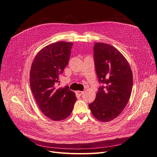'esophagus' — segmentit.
I'll return each mask as SVG.
<instances>
[{
  "label": "esophagus",
  "instance_id": "34e87169",
  "mask_svg": "<svg viewBox=\"0 0 157 157\" xmlns=\"http://www.w3.org/2000/svg\"><path fill=\"white\" fill-rule=\"evenodd\" d=\"M76 93H77V95H78V96H81V95L84 93L83 91H79V90H78V91L76 92Z\"/></svg>",
  "mask_w": 157,
  "mask_h": 157
}]
</instances>
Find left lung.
Returning <instances> with one entry per match:
<instances>
[{"label":"left lung","instance_id":"8db88e82","mask_svg":"<svg viewBox=\"0 0 157 157\" xmlns=\"http://www.w3.org/2000/svg\"><path fill=\"white\" fill-rule=\"evenodd\" d=\"M95 66L99 81L96 99L89 105L94 117L109 122L122 113L131 96L133 75L128 61L115 47L96 42L94 47Z\"/></svg>","mask_w":157,"mask_h":157}]
</instances>
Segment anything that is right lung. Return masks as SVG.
<instances>
[{"label": "right lung", "instance_id": "1", "mask_svg": "<svg viewBox=\"0 0 157 157\" xmlns=\"http://www.w3.org/2000/svg\"><path fill=\"white\" fill-rule=\"evenodd\" d=\"M73 42L59 41L38 52L30 70V86L44 115L54 121L67 118L77 100L67 86L59 88V75L67 65Z\"/></svg>", "mask_w": 157, "mask_h": 157}]
</instances>
